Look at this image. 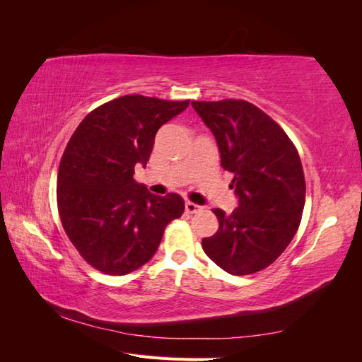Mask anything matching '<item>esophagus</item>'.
I'll return each instance as SVG.
<instances>
[{
    "mask_svg": "<svg viewBox=\"0 0 362 362\" xmlns=\"http://www.w3.org/2000/svg\"><path fill=\"white\" fill-rule=\"evenodd\" d=\"M201 210H202L201 205L193 204V202H190V201L185 202V211H187V213L193 214V213H198V211H201Z\"/></svg>",
    "mask_w": 362,
    "mask_h": 362,
    "instance_id": "obj_1",
    "label": "esophagus"
}]
</instances>
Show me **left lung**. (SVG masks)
<instances>
[{"label": "left lung", "mask_w": 362, "mask_h": 362, "mask_svg": "<svg viewBox=\"0 0 362 362\" xmlns=\"http://www.w3.org/2000/svg\"><path fill=\"white\" fill-rule=\"evenodd\" d=\"M192 105L214 134L238 198L233 213L213 210L218 229L202 240L204 252L231 275H250L270 266L298 231L305 205L300 157L286 131L254 104L222 100Z\"/></svg>", "instance_id": "8db88e82"}]
</instances>
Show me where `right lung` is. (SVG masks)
I'll return each mask as SVG.
<instances>
[{"mask_svg": "<svg viewBox=\"0 0 362 362\" xmlns=\"http://www.w3.org/2000/svg\"><path fill=\"white\" fill-rule=\"evenodd\" d=\"M189 104L125 95L75 129L60 161L57 205L64 231L92 267L117 276L141 267L184 213L180 194H152L133 175L136 164L146 168L160 127Z\"/></svg>", "mask_w": 362, "mask_h": 362, "instance_id": "obj_1", "label": "right lung"}]
</instances>
